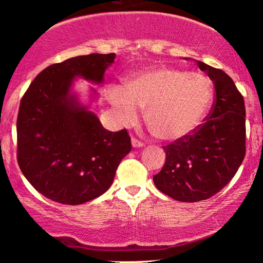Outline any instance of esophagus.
I'll return each mask as SVG.
<instances>
[{
  "instance_id": "34e87169",
  "label": "esophagus",
  "mask_w": 263,
  "mask_h": 263,
  "mask_svg": "<svg viewBox=\"0 0 263 263\" xmlns=\"http://www.w3.org/2000/svg\"><path fill=\"white\" fill-rule=\"evenodd\" d=\"M132 145H133V147H143V146H145V143L139 141V140L136 138H133L132 139Z\"/></svg>"
}]
</instances>
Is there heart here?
I'll return each mask as SVG.
<instances>
[{
  "label": "heart",
  "mask_w": 263,
  "mask_h": 263,
  "mask_svg": "<svg viewBox=\"0 0 263 263\" xmlns=\"http://www.w3.org/2000/svg\"><path fill=\"white\" fill-rule=\"evenodd\" d=\"M213 97L211 81L202 74L171 67H154L128 79L124 89L114 87L109 100L124 123L145 109L149 130L156 138L176 141L199 127Z\"/></svg>",
  "instance_id": "b5f03b06"
}]
</instances>
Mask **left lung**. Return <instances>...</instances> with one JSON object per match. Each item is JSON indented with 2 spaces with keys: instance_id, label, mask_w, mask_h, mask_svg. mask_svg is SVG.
<instances>
[{
  "instance_id": "left-lung-1",
  "label": "left lung",
  "mask_w": 263,
  "mask_h": 263,
  "mask_svg": "<svg viewBox=\"0 0 263 263\" xmlns=\"http://www.w3.org/2000/svg\"><path fill=\"white\" fill-rule=\"evenodd\" d=\"M213 81L211 112L185 138L163 146L166 159L153 182L165 195L182 202L210 199L231 181L246 156V105L225 71L196 61Z\"/></svg>"
}]
</instances>
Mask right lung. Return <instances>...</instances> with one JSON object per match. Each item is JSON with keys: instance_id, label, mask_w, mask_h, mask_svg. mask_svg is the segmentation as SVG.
I'll return each mask as SVG.
<instances>
[{"instance_id": "1", "label": "right lung", "mask_w": 263, "mask_h": 263, "mask_svg": "<svg viewBox=\"0 0 263 263\" xmlns=\"http://www.w3.org/2000/svg\"><path fill=\"white\" fill-rule=\"evenodd\" d=\"M114 60L115 53H91L51 64L21 98L17 164L33 188L55 202L81 204L100 196L130 152L127 129L106 130L69 95L75 77L99 84Z\"/></svg>"}]
</instances>
